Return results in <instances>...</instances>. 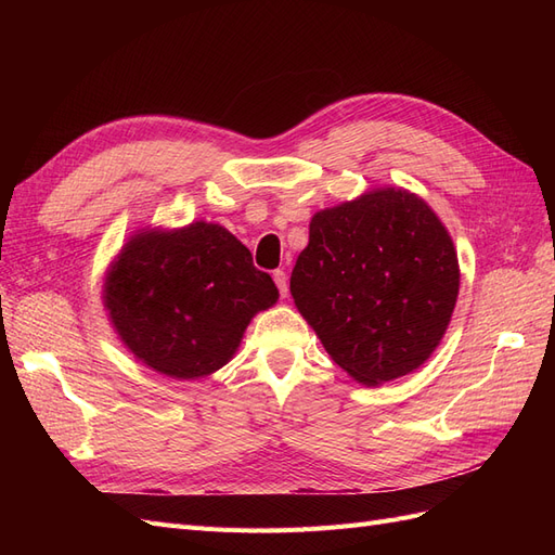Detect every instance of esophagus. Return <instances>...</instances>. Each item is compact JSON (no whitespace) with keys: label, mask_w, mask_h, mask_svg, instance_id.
<instances>
[{"label":"esophagus","mask_w":555,"mask_h":555,"mask_svg":"<svg viewBox=\"0 0 555 555\" xmlns=\"http://www.w3.org/2000/svg\"><path fill=\"white\" fill-rule=\"evenodd\" d=\"M273 280H275V284H278L280 296H282V298L287 296V292H289V284H287V273H284V271H275V273H273Z\"/></svg>","instance_id":"1"}]
</instances>
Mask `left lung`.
<instances>
[{"instance_id": "8db88e82", "label": "left lung", "mask_w": 555, "mask_h": 555, "mask_svg": "<svg viewBox=\"0 0 555 555\" xmlns=\"http://www.w3.org/2000/svg\"><path fill=\"white\" fill-rule=\"evenodd\" d=\"M459 257L422 196L365 192L314 212L292 271L298 312L349 377L377 386L416 371L444 338Z\"/></svg>"}]
</instances>
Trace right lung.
Wrapping results in <instances>:
<instances>
[{"mask_svg":"<svg viewBox=\"0 0 555 555\" xmlns=\"http://www.w3.org/2000/svg\"><path fill=\"white\" fill-rule=\"evenodd\" d=\"M278 296L249 249L204 220L133 233L104 282V306L122 345L173 379L220 371L251 317L275 306Z\"/></svg>","mask_w":555,"mask_h":555,"instance_id":"obj_1","label":"right lung"}]
</instances>
